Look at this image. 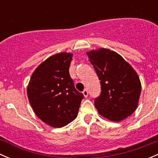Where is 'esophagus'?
<instances>
[{
    "label": "esophagus",
    "mask_w": 158,
    "mask_h": 158,
    "mask_svg": "<svg viewBox=\"0 0 158 158\" xmlns=\"http://www.w3.org/2000/svg\"><path fill=\"white\" fill-rule=\"evenodd\" d=\"M82 94H83L84 97H85V98H86V97L88 96V95H89V92H88V91L86 90V89H85V90L82 92Z\"/></svg>",
    "instance_id": "obj_1"
}]
</instances>
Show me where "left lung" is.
<instances>
[{"label":"left lung","mask_w":158,"mask_h":158,"mask_svg":"<svg viewBox=\"0 0 158 158\" xmlns=\"http://www.w3.org/2000/svg\"><path fill=\"white\" fill-rule=\"evenodd\" d=\"M101 83L95 99L98 114L113 122L130 116L138 107L141 85L135 70L122 56L109 49L87 52Z\"/></svg>","instance_id":"obj_1"}]
</instances>
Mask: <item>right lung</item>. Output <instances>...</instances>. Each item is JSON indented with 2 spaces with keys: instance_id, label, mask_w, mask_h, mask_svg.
<instances>
[{
  "instance_id": "right-lung-1",
  "label": "right lung",
  "mask_w": 158,
  "mask_h": 158,
  "mask_svg": "<svg viewBox=\"0 0 158 158\" xmlns=\"http://www.w3.org/2000/svg\"><path fill=\"white\" fill-rule=\"evenodd\" d=\"M73 53H56L37 66L27 86L30 104L38 118L53 128H62L78 115L83 94L69 76Z\"/></svg>"
}]
</instances>
